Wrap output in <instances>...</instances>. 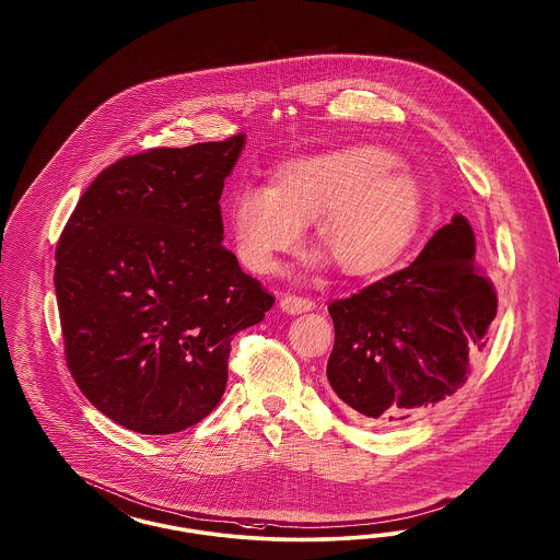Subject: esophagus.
Masks as SVG:
<instances>
[{
  "instance_id": "obj_1",
  "label": "esophagus",
  "mask_w": 560,
  "mask_h": 560,
  "mask_svg": "<svg viewBox=\"0 0 560 560\" xmlns=\"http://www.w3.org/2000/svg\"><path fill=\"white\" fill-rule=\"evenodd\" d=\"M316 307V302L310 298H302V295H285L281 300V310L288 314H302V312H310Z\"/></svg>"
}]
</instances>
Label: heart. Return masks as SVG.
<instances>
[{
  "label": "heart",
  "instance_id": "1",
  "mask_svg": "<svg viewBox=\"0 0 560 560\" xmlns=\"http://www.w3.org/2000/svg\"><path fill=\"white\" fill-rule=\"evenodd\" d=\"M421 209L419 180L400 158L361 143L289 160L267 188H234L225 215L250 271H275L281 256L302 246V225L316 221V244L340 271L372 277L407 250Z\"/></svg>",
  "mask_w": 560,
  "mask_h": 560
}]
</instances>
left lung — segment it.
Segmentation results:
<instances>
[{
    "label": "left lung",
    "instance_id": "left-lung-1",
    "mask_svg": "<svg viewBox=\"0 0 560 560\" xmlns=\"http://www.w3.org/2000/svg\"><path fill=\"white\" fill-rule=\"evenodd\" d=\"M475 253V232L456 215L407 269L328 305L326 375L355 417L405 421L466 384L497 316V291Z\"/></svg>",
    "mask_w": 560,
    "mask_h": 560
}]
</instances>
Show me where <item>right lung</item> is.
<instances>
[{
	"label": "right lung",
	"mask_w": 560,
	"mask_h": 560,
	"mask_svg": "<svg viewBox=\"0 0 560 560\" xmlns=\"http://www.w3.org/2000/svg\"><path fill=\"white\" fill-rule=\"evenodd\" d=\"M244 136L120 158L85 188L57 242L66 361L115 423L168 435L203 421L234 335L275 298L221 246L223 180Z\"/></svg>",
	"instance_id": "1"
}]
</instances>
